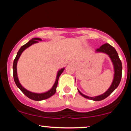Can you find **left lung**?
<instances>
[{"instance_id":"1","label":"left lung","mask_w":131,"mask_h":131,"mask_svg":"<svg viewBox=\"0 0 131 131\" xmlns=\"http://www.w3.org/2000/svg\"><path fill=\"white\" fill-rule=\"evenodd\" d=\"M95 52L106 53V55H108L110 58L111 59L114 68V76L112 84L108 88V89L105 93L100 95L95 96V97H89V96L82 94L79 90H78L79 94L82 97H85V99H90V100H94V101H100V100H103V99L108 97L110 95L118 88L119 84L121 79V76H122V63H121V61L120 60L119 58L118 54L117 53L116 50H115L113 47L110 45L109 43H106L102 45L101 47H100V48H99L95 50Z\"/></svg>"}]
</instances>
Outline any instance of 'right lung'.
<instances>
[{"instance_id": "obj_1", "label": "right lung", "mask_w": 131, "mask_h": 131, "mask_svg": "<svg viewBox=\"0 0 131 131\" xmlns=\"http://www.w3.org/2000/svg\"><path fill=\"white\" fill-rule=\"evenodd\" d=\"M41 39L40 38H37V37H36V38H33L31 40H30L28 42H27L26 44H25L24 46L21 47V48L19 49V50L18 52L17 55H16V58H15L14 61H13V78H14L16 86L19 89L21 90V91L25 95L27 96L28 98L33 100H36V101H40V100H46V99H47L50 98L51 96H52L54 95L56 92L57 90V85H58V79H59V77L60 76L61 73L63 72L64 70V68H63L60 69V70L58 71L56 77V80L55 81V83L52 86V88L50 89L49 91L45 92L43 93H34L32 92L28 91L24 88L23 85L21 84L20 82H19L18 78L17 75V63L18 61L19 57H20L21 55L22 52H23L25 49H26L27 48H28L29 47L32 46L34 43H38L39 41H42Z\"/></svg>"}]
</instances>
